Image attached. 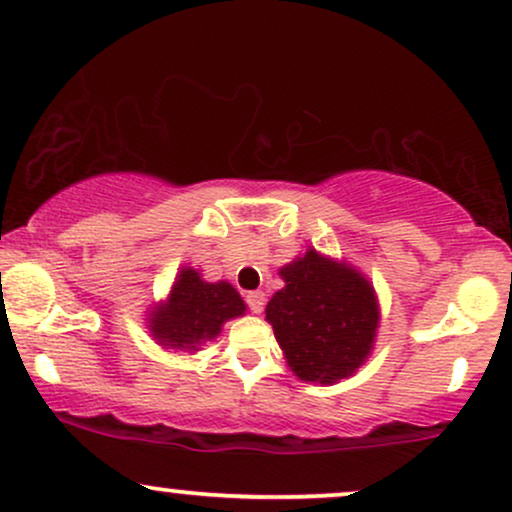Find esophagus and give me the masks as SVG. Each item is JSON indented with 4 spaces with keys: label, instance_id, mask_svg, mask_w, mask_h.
<instances>
[{
    "label": "esophagus",
    "instance_id": "1",
    "mask_svg": "<svg viewBox=\"0 0 512 512\" xmlns=\"http://www.w3.org/2000/svg\"><path fill=\"white\" fill-rule=\"evenodd\" d=\"M263 304H266V294H263L261 290L246 292V306H249V309L254 311V314H261Z\"/></svg>",
    "mask_w": 512,
    "mask_h": 512
}]
</instances>
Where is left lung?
<instances>
[{"label":"left lung","mask_w":512,"mask_h":512,"mask_svg":"<svg viewBox=\"0 0 512 512\" xmlns=\"http://www.w3.org/2000/svg\"><path fill=\"white\" fill-rule=\"evenodd\" d=\"M280 275L285 287L268 302L266 318L294 374L314 383L352 376L371 352L378 326L369 280L314 249Z\"/></svg>","instance_id":"obj_1"}]
</instances>
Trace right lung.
<instances>
[{
    "instance_id": "add662e5",
    "label": "right lung",
    "mask_w": 512,
    "mask_h": 512,
    "mask_svg": "<svg viewBox=\"0 0 512 512\" xmlns=\"http://www.w3.org/2000/svg\"><path fill=\"white\" fill-rule=\"evenodd\" d=\"M244 302L230 282H206L196 270L184 268L174 282L167 306L150 318L153 335L162 345L196 347L215 338L227 318L242 316Z\"/></svg>"
}]
</instances>
